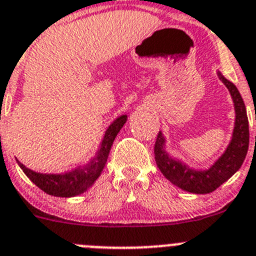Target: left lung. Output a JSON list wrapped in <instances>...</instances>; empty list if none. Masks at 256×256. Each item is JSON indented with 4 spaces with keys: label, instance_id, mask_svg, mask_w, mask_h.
I'll return each instance as SVG.
<instances>
[{
    "label": "left lung",
    "instance_id": "1",
    "mask_svg": "<svg viewBox=\"0 0 256 256\" xmlns=\"http://www.w3.org/2000/svg\"><path fill=\"white\" fill-rule=\"evenodd\" d=\"M217 76L230 92L235 110V121L230 142L216 160L206 169L193 168L182 159L169 154L166 138L162 131H159L155 142V162L163 176L178 188L194 194L214 192L230 179L241 168L249 149V121L242 97L236 86L226 80L221 72L217 70Z\"/></svg>",
    "mask_w": 256,
    "mask_h": 256
}]
</instances>
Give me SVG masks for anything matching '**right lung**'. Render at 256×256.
I'll use <instances>...</instances> for the list:
<instances>
[{
	"instance_id": "1",
	"label": "right lung",
	"mask_w": 256,
	"mask_h": 256,
	"mask_svg": "<svg viewBox=\"0 0 256 256\" xmlns=\"http://www.w3.org/2000/svg\"><path fill=\"white\" fill-rule=\"evenodd\" d=\"M126 121H128V114H121L114 118L104 131V135L94 156L90 158L86 164H80L72 170H66L64 173H40V172L31 170L18 159H16V162L31 182L48 194L54 197H76L92 187L93 183L101 176L108 159L110 150L114 144V138L120 132Z\"/></svg>"
}]
</instances>
